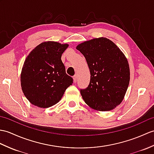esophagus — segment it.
<instances>
[{
    "label": "esophagus",
    "instance_id": "esophagus-1",
    "mask_svg": "<svg viewBox=\"0 0 154 154\" xmlns=\"http://www.w3.org/2000/svg\"><path fill=\"white\" fill-rule=\"evenodd\" d=\"M77 75H75L73 77V82L75 83H77Z\"/></svg>",
    "mask_w": 154,
    "mask_h": 154
}]
</instances>
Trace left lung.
Instances as JSON below:
<instances>
[{"mask_svg":"<svg viewBox=\"0 0 154 154\" xmlns=\"http://www.w3.org/2000/svg\"><path fill=\"white\" fill-rule=\"evenodd\" d=\"M76 48L85 56L91 72L89 85L81 90L85 102L100 112L116 108L124 99L130 81L126 56L106 37L85 41Z\"/></svg>","mask_w":154,"mask_h":154,"instance_id":"obj_1","label":"left lung"}]
</instances>
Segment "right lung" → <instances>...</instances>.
<instances>
[{
    "instance_id": "add662e5",
    "label": "right lung",
    "mask_w": 154,
    "mask_h": 154,
    "mask_svg": "<svg viewBox=\"0 0 154 154\" xmlns=\"http://www.w3.org/2000/svg\"><path fill=\"white\" fill-rule=\"evenodd\" d=\"M68 44L45 41L29 54L21 72V87L32 104L47 108L58 103L73 79L66 73L61 57Z\"/></svg>"
}]
</instances>
